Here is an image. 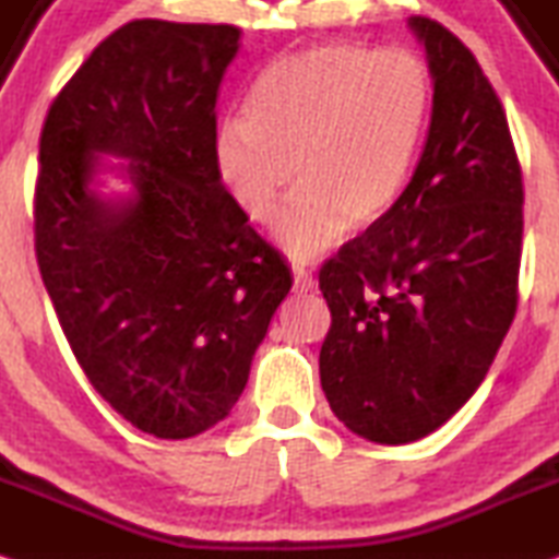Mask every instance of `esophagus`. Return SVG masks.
<instances>
[{
  "label": "esophagus",
  "instance_id": "1",
  "mask_svg": "<svg viewBox=\"0 0 559 559\" xmlns=\"http://www.w3.org/2000/svg\"><path fill=\"white\" fill-rule=\"evenodd\" d=\"M293 277H295V290L298 293H311L313 287H317V282H313V274L308 272L306 266H293Z\"/></svg>",
  "mask_w": 559,
  "mask_h": 559
}]
</instances>
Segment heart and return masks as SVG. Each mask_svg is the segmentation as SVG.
<instances>
[{
	"label": "heart",
	"instance_id": "1",
	"mask_svg": "<svg viewBox=\"0 0 559 559\" xmlns=\"http://www.w3.org/2000/svg\"><path fill=\"white\" fill-rule=\"evenodd\" d=\"M431 111L435 78L413 51L313 44L253 78L242 120L214 133L216 173L251 222L272 219L298 177L274 238L295 259H311L347 227L369 229L397 206Z\"/></svg>",
	"mask_w": 559,
	"mask_h": 559
}]
</instances>
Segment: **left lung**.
<instances>
[{
    "mask_svg": "<svg viewBox=\"0 0 559 559\" xmlns=\"http://www.w3.org/2000/svg\"><path fill=\"white\" fill-rule=\"evenodd\" d=\"M435 78L416 173L319 272L332 326L321 390L353 435L416 442L487 377L518 306L523 175L502 102L455 33L408 20Z\"/></svg>",
    "mask_w": 559,
    "mask_h": 559,
    "instance_id": "obj_1",
    "label": "left lung"
}]
</instances>
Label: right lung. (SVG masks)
<instances>
[{"mask_svg": "<svg viewBox=\"0 0 559 559\" xmlns=\"http://www.w3.org/2000/svg\"><path fill=\"white\" fill-rule=\"evenodd\" d=\"M240 28L133 20L64 83L38 141L33 233L59 326L135 429L188 439L233 411L293 277L222 186L216 94ZM98 153L134 186L93 188Z\"/></svg>", "mask_w": 559, "mask_h": 559, "instance_id": "obj_1", "label": "right lung"}]
</instances>
